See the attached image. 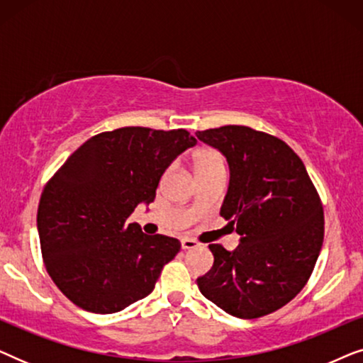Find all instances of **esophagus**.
Wrapping results in <instances>:
<instances>
[{"mask_svg": "<svg viewBox=\"0 0 363 363\" xmlns=\"http://www.w3.org/2000/svg\"><path fill=\"white\" fill-rule=\"evenodd\" d=\"M200 245L195 240H191V238H183L182 240V247L183 250H195V247H198Z\"/></svg>", "mask_w": 363, "mask_h": 363, "instance_id": "1", "label": "esophagus"}]
</instances>
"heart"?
<instances>
[{
	"mask_svg": "<svg viewBox=\"0 0 363 363\" xmlns=\"http://www.w3.org/2000/svg\"><path fill=\"white\" fill-rule=\"evenodd\" d=\"M215 168H225V160L220 153L215 150H198L195 153V170L196 175L200 173L215 170Z\"/></svg>",
	"mask_w": 363,
	"mask_h": 363,
	"instance_id": "1",
	"label": "heart"
}]
</instances>
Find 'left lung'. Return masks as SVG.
Masks as SVG:
<instances>
[{"label": "left lung", "mask_w": 363, "mask_h": 363, "mask_svg": "<svg viewBox=\"0 0 363 363\" xmlns=\"http://www.w3.org/2000/svg\"><path fill=\"white\" fill-rule=\"evenodd\" d=\"M230 165L220 215L236 225L240 246L210 245L213 267L200 292L240 319L271 314L299 294L324 241V210L299 155L281 138L245 125L198 130Z\"/></svg>", "instance_id": "left-lung-1"}]
</instances>
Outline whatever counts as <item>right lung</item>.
I'll list each match as a JSON object with an SVG mask.
<instances>
[{
	"instance_id": "right-lung-1",
	"label": "right lung",
	"mask_w": 363,
	"mask_h": 363,
	"mask_svg": "<svg viewBox=\"0 0 363 363\" xmlns=\"http://www.w3.org/2000/svg\"><path fill=\"white\" fill-rule=\"evenodd\" d=\"M193 145L185 128L122 127L89 138L54 173L39 200L38 231L49 276L69 301L113 314L153 291L182 245L145 235L128 216L155 200L163 172Z\"/></svg>"
}]
</instances>
